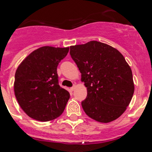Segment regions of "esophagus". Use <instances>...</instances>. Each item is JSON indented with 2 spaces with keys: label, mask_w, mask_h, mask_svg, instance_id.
I'll list each match as a JSON object with an SVG mask.
<instances>
[{
  "label": "esophagus",
  "mask_w": 152,
  "mask_h": 152,
  "mask_svg": "<svg viewBox=\"0 0 152 152\" xmlns=\"http://www.w3.org/2000/svg\"><path fill=\"white\" fill-rule=\"evenodd\" d=\"M76 88V86L74 85L72 87H71V88H70V90H71V91H74Z\"/></svg>",
  "instance_id": "1"
}]
</instances>
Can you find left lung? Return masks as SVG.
I'll return each instance as SVG.
<instances>
[{
	"label": "left lung",
	"mask_w": 152,
	"mask_h": 152,
	"mask_svg": "<svg viewBox=\"0 0 152 152\" xmlns=\"http://www.w3.org/2000/svg\"><path fill=\"white\" fill-rule=\"evenodd\" d=\"M71 57L87 88L82 106L87 115L108 123L124 113L134 90L132 72L122 54L98 41L70 47Z\"/></svg>",
	"instance_id": "8db88e82"
}]
</instances>
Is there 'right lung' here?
<instances>
[{
  "label": "right lung",
  "instance_id": "obj_1",
  "mask_svg": "<svg viewBox=\"0 0 152 152\" xmlns=\"http://www.w3.org/2000/svg\"><path fill=\"white\" fill-rule=\"evenodd\" d=\"M69 49L42 47L29 54L17 69L14 93L30 118L48 122L63 113L69 92L59 85L56 69Z\"/></svg>",
  "mask_w": 152,
  "mask_h": 152
}]
</instances>
